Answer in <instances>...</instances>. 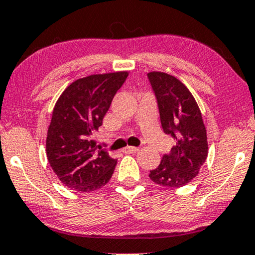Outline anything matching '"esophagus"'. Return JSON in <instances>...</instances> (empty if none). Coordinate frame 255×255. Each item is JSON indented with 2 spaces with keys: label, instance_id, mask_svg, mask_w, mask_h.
Here are the masks:
<instances>
[{
  "label": "esophagus",
  "instance_id": "1",
  "mask_svg": "<svg viewBox=\"0 0 255 255\" xmlns=\"http://www.w3.org/2000/svg\"><path fill=\"white\" fill-rule=\"evenodd\" d=\"M138 150H139V148L138 147H133V146H127L123 150V152L124 153H135V152H137Z\"/></svg>",
  "mask_w": 255,
  "mask_h": 255
}]
</instances>
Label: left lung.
Returning <instances> with one entry per match:
<instances>
[{
	"label": "left lung",
	"instance_id": "1",
	"mask_svg": "<svg viewBox=\"0 0 255 255\" xmlns=\"http://www.w3.org/2000/svg\"><path fill=\"white\" fill-rule=\"evenodd\" d=\"M156 97L163 131L176 139L160 164L150 171V179L166 187L190 183L207 157V135L196 99L179 79L165 72L147 74Z\"/></svg>",
	"mask_w": 255,
	"mask_h": 255
}]
</instances>
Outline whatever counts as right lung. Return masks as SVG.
<instances>
[{
    "label": "right lung",
    "mask_w": 255,
    "mask_h": 255,
    "mask_svg": "<svg viewBox=\"0 0 255 255\" xmlns=\"http://www.w3.org/2000/svg\"><path fill=\"white\" fill-rule=\"evenodd\" d=\"M127 71L91 75L63 91L48 128L47 156L59 180L69 188L90 192L110 180L117 160L92 139L103 124Z\"/></svg>",
    "instance_id": "add662e5"
}]
</instances>
